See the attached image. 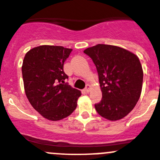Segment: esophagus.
<instances>
[{
  "label": "esophagus",
  "mask_w": 160,
  "mask_h": 160,
  "mask_svg": "<svg viewBox=\"0 0 160 160\" xmlns=\"http://www.w3.org/2000/svg\"><path fill=\"white\" fill-rule=\"evenodd\" d=\"M90 89H91V86L89 84H87L86 85V88H84V91H86L87 93H88L90 91Z\"/></svg>",
  "instance_id": "obj_1"
}]
</instances>
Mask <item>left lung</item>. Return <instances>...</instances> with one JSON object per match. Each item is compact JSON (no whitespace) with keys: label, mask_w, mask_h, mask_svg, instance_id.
<instances>
[{"label":"left lung","mask_w":160,"mask_h":160,"mask_svg":"<svg viewBox=\"0 0 160 160\" xmlns=\"http://www.w3.org/2000/svg\"><path fill=\"white\" fill-rule=\"evenodd\" d=\"M98 74L102 98L94 105L108 120L126 116L137 104L142 89L143 70L137 55L122 48L98 44L83 51Z\"/></svg>","instance_id":"obj_1"}]
</instances>
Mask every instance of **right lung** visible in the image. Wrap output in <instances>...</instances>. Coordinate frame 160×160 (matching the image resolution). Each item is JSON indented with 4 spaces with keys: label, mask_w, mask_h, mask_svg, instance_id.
Here are the masks:
<instances>
[{
    "label": "right lung",
    "mask_w": 160,
    "mask_h": 160,
    "mask_svg": "<svg viewBox=\"0 0 160 160\" xmlns=\"http://www.w3.org/2000/svg\"><path fill=\"white\" fill-rule=\"evenodd\" d=\"M72 49L42 45L29 50L22 66L25 92L32 106L49 120H60L76 109L79 90L65 82L64 62Z\"/></svg>",
    "instance_id": "obj_1"
}]
</instances>
